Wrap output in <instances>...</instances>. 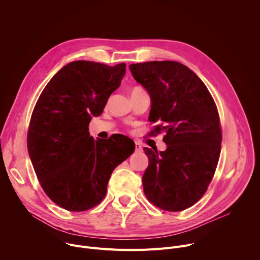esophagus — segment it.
I'll return each instance as SVG.
<instances>
[{"instance_id": "esophagus-1", "label": "esophagus", "mask_w": 260, "mask_h": 260, "mask_svg": "<svg viewBox=\"0 0 260 260\" xmlns=\"http://www.w3.org/2000/svg\"><path fill=\"white\" fill-rule=\"evenodd\" d=\"M136 151H142V145L140 142H136Z\"/></svg>"}]
</instances>
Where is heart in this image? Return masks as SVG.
Returning a JSON list of instances; mask_svg holds the SVG:
<instances>
[{"label": "heart", "mask_w": 260, "mask_h": 260, "mask_svg": "<svg viewBox=\"0 0 260 260\" xmlns=\"http://www.w3.org/2000/svg\"><path fill=\"white\" fill-rule=\"evenodd\" d=\"M139 88H140V87H135L134 89H139ZM134 89H133V90H134Z\"/></svg>", "instance_id": "obj_1"}]
</instances>
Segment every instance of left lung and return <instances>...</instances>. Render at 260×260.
I'll use <instances>...</instances> for the list:
<instances>
[{
	"label": "left lung",
	"mask_w": 260,
	"mask_h": 260,
	"mask_svg": "<svg viewBox=\"0 0 260 260\" xmlns=\"http://www.w3.org/2000/svg\"><path fill=\"white\" fill-rule=\"evenodd\" d=\"M135 80L150 95L153 134L166 133L167 150L144 148L149 159L144 175L145 196L154 206L179 212L206 192L221 150L222 134L215 102L197 74L178 61L133 63Z\"/></svg>",
	"instance_id": "obj_1"
}]
</instances>
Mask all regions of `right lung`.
<instances>
[{"label": "right lung", "instance_id": "right-lung-1", "mask_svg": "<svg viewBox=\"0 0 260 260\" xmlns=\"http://www.w3.org/2000/svg\"><path fill=\"white\" fill-rule=\"evenodd\" d=\"M124 74V62L110 67L72 61L51 78L34 108L28 155L45 193L68 211L100 204L111 174L135 151V143L125 136L101 141L88 132L91 118L103 113ZM121 139L128 145H121Z\"/></svg>", "mask_w": 260, "mask_h": 260}]
</instances>
